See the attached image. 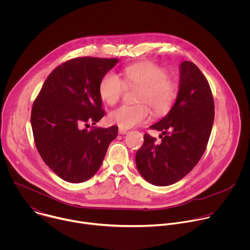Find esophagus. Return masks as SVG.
I'll use <instances>...</instances> for the list:
<instances>
[{
  "label": "esophagus",
  "mask_w": 250,
  "mask_h": 250,
  "mask_svg": "<svg viewBox=\"0 0 250 250\" xmlns=\"http://www.w3.org/2000/svg\"><path fill=\"white\" fill-rule=\"evenodd\" d=\"M127 132H128V131H127L126 129H124V128H120V129H119V133H120V134H125V133H127Z\"/></svg>",
  "instance_id": "obj_1"
}]
</instances>
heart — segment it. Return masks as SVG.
I'll use <instances>...</instances> for the list:
<instances>
[{
    "instance_id": "b5f03b06",
    "label": "heart",
    "mask_w": 250,
    "mask_h": 250,
    "mask_svg": "<svg viewBox=\"0 0 250 250\" xmlns=\"http://www.w3.org/2000/svg\"><path fill=\"white\" fill-rule=\"evenodd\" d=\"M123 74L125 82L113 71L102 78L99 93L104 103L115 104L123 96L126 84L139 87L138 102L149 104L156 114H163L170 109L177 96V86L167 78L164 68L152 63L133 64L125 67ZM149 117L150 109L146 104H123L110 114V121L120 128L128 129L147 122Z\"/></svg>"
}]
</instances>
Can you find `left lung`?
Segmentation results:
<instances>
[{
    "instance_id": "8db88e82",
    "label": "left lung",
    "mask_w": 250,
    "mask_h": 250,
    "mask_svg": "<svg viewBox=\"0 0 250 250\" xmlns=\"http://www.w3.org/2000/svg\"><path fill=\"white\" fill-rule=\"evenodd\" d=\"M179 71L175 104L163 119L149 126L161 131V141L145 134L144 145L135 155L138 172L155 186L178 182L197 165L215 118L212 94L200 69L191 61H183Z\"/></svg>"
}]
</instances>
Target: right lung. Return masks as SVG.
<instances>
[{"label": "right lung", "mask_w": 250, "mask_h": 250, "mask_svg": "<svg viewBox=\"0 0 250 250\" xmlns=\"http://www.w3.org/2000/svg\"><path fill=\"white\" fill-rule=\"evenodd\" d=\"M118 58L79 57L56 67L34 101L30 123L37 148L61 179L81 183L102 165L118 126L81 129L104 115L99 85Z\"/></svg>", "instance_id": "obj_1"}]
</instances>
